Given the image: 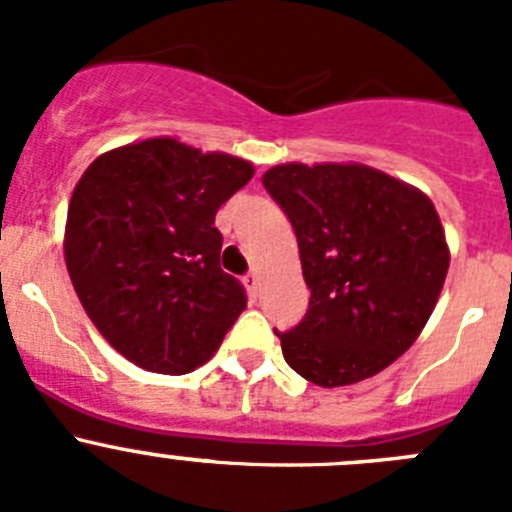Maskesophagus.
Here are the masks:
<instances>
[{
  "label": "esophagus",
  "mask_w": 512,
  "mask_h": 512,
  "mask_svg": "<svg viewBox=\"0 0 512 512\" xmlns=\"http://www.w3.org/2000/svg\"><path fill=\"white\" fill-rule=\"evenodd\" d=\"M243 284H246V289L251 292L253 297L259 295V284H261V277H259V271H251L246 279H243Z\"/></svg>",
  "instance_id": "esophagus-1"
}]
</instances>
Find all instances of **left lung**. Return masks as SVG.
Listing matches in <instances>:
<instances>
[{
	"mask_svg": "<svg viewBox=\"0 0 512 512\" xmlns=\"http://www.w3.org/2000/svg\"><path fill=\"white\" fill-rule=\"evenodd\" d=\"M300 246L310 307L277 333L287 364L318 387H346L400 359L449 271L441 217L413 184L366 164H279L261 176Z\"/></svg>",
	"mask_w": 512,
	"mask_h": 512,
	"instance_id": "left-lung-1",
	"label": "left lung"
}]
</instances>
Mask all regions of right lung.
<instances>
[{"label":"right lung","instance_id":"obj_1","mask_svg":"<svg viewBox=\"0 0 512 512\" xmlns=\"http://www.w3.org/2000/svg\"><path fill=\"white\" fill-rule=\"evenodd\" d=\"M253 164L148 138L102 153L69 202L63 256L94 328L135 366L187 374L210 361L246 310L220 269V205L246 187Z\"/></svg>","mask_w":512,"mask_h":512}]
</instances>
